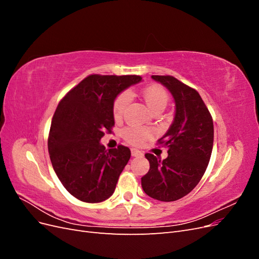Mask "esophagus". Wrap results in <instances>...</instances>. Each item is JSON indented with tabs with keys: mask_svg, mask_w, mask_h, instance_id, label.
I'll return each instance as SVG.
<instances>
[{
	"mask_svg": "<svg viewBox=\"0 0 259 259\" xmlns=\"http://www.w3.org/2000/svg\"><path fill=\"white\" fill-rule=\"evenodd\" d=\"M131 153H132V156H139V155H142V154H143V153H142V151L137 150V149H132V150H131Z\"/></svg>",
	"mask_w": 259,
	"mask_h": 259,
	"instance_id": "obj_1",
	"label": "esophagus"
}]
</instances>
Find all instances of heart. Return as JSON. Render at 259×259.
I'll list each match as a JSON object with an SVG mask.
<instances>
[{"mask_svg": "<svg viewBox=\"0 0 259 259\" xmlns=\"http://www.w3.org/2000/svg\"><path fill=\"white\" fill-rule=\"evenodd\" d=\"M142 96L145 103L153 112H161L165 109L169 96L167 92L160 85H149L142 91ZM131 96L127 92L121 93L114 100L113 104V116L115 120H119L123 116L125 110L130 104ZM154 135V130L139 126H128L122 132L123 138L132 145H142L147 139Z\"/></svg>", "mask_w": 259, "mask_h": 259, "instance_id": "heart-1", "label": "heart"}]
</instances>
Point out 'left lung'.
I'll return each instance as SVG.
<instances>
[{
    "label": "left lung",
    "instance_id": "1",
    "mask_svg": "<svg viewBox=\"0 0 259 259\" xmlns=\"http://www.w3.org/2000/svg\"><path fill=\"white\" fill-rule=\"evenodd\" d=\"M170 92L175 117L158 144L166 147L167 158L145 156L150 169L142 177V187L152 199L171 202L191 192L204 175L214 143L213 119L200 94L171 75H152Z\"/></svg>",
    "mask_w": 259,
    "mask_h": 259
}]
</instances>
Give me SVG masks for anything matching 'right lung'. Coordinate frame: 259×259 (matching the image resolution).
I'll list each match as a JSON object with an SVG mask.
<instances>
[{"label": "right lung", "instance_id": "right-lung-1", "mask_svg": "<svg viewBox=\"0 0 259 259\" xmlns=\"http://www.w3.org/2000/svg\"><path fill=\"white\" fill-rule=\"evenodd\" d=\"M140 81L139 75L91 74L59 101L48 140L50 158L62 186L80 201L98 203L113 194L131 150L122 145L106 150L100 139L114 126L116 96Z\"/></svg>", "mask_w": 259, "mask_h": 259}]
</instances>
